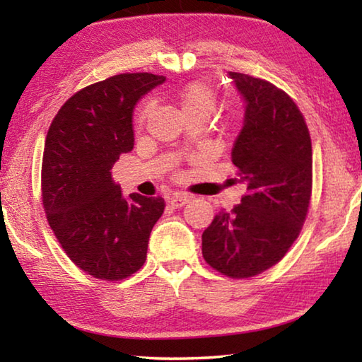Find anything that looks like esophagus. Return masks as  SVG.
Segmentation results:
<instances>
[{
    "label": "esophagus",
    "instance_id": "obj_1",
    "mask_svg": "<svg viewBox=\"0 0 362 362\" xmlns=\"http://www.w3.org/2000/svg\"><path fill=\"white\" fill-rule=\"evenodd\" d=\"M189 201V196L188 194H183V193H175L174 196H170L169 199V204L173 207H182L185 206Z\"/></svg>",
    "mask_w": 362,
    "mask_h": 362
}]
</instances>
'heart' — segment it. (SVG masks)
<instances>
[{"instance_id":"heart-1","label":"heart","mask_w":362,"mask_h":362,"mask_svg":"<svg viewBox=\"0 0 362 362\" xmlns=\"http://www.w3.org/2000/svg\"><path fill=\"white\" fill-rule=\"evenodd\" d=\"M174 102L179 107L182 118L199 116L207 121L217 107V94L214 93L211 86L204 83H192L175 94Z\"/></svg>"}]
</instances>
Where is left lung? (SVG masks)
<instances>
[{"label":"left lung","mask_w":362,"mask_h":362,"mask_svg":"<svg viewBox=\"0 0 362 362\" xmlns=\"http://www.w3.org/2000/svg\"><path fill=\"white\" fill-rule=\"evenodd\" d=\"M244 102L231 161L247 194L218 212L203 233V257L231 278H250L286 255L311 196V139L289 95L265 79L230 71Z\"/></svg>","instance_id":"8db88e82"}]
</instances>
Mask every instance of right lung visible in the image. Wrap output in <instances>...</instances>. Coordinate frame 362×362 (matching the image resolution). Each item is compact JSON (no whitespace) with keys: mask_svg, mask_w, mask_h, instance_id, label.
I'll list each match as a JSON object with an SVG mask.
<instances>
[{"mask_svg":"<svg viewBox=\"0 0 362 362\" xmlns=\"http://www.w3.org/2000/svg\"><path fill=\"white\" fill-rule=\"evenodd\" d=\"M166 81L122 73L90 84L64 103L49 127L42 155V206L70 260L90 276L119 281L146 260L163 198L122 196L112 168L134 148V110Z\"/></svg>","mask_w":362,"mask_h":362,"instance_id":"obj_1","label":"right lung"}]
</instances>
